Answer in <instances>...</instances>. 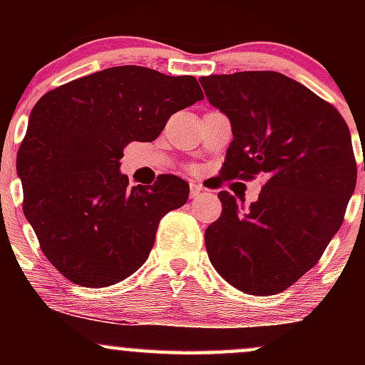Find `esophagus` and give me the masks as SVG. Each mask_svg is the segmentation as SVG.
I'll return each mask as SVG.
<instances>
[{"mask_svg": "<svg viewBox=\"0 0 365 365\" xmlns=\"http://www.w3.org/2000/svg\"><path fill=\"white\" fill-rule=\"evenodd\" d=\"M200 192H202V185H199V183L192 182L190 183V195H192V199H194V197H197V195H200Z\"/></svg>", "mask_w": 365, "mask_h": 365, "instance_id": "1", "label": "esophagus"}]
</instances>
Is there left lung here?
<instances>
[{"mask_svg":"<svg viewBox=\"0 0 365 365\" xmlns=\"http://www.w3.org/2000/svg\"><path fill=\"white\" fill-rule=\"evenodd\" d=\"M199 81L232 121L223 180L264 182L245 211L230 192L217 194L221 216L204 235L209 259L238 290L274 295L316 266L340 230L357 183L350 130L333 104L283 73Z\"/></svg>","mask_w":365,"mask_h":365,"instance_id":"1","label":"left lung"}]
</instances>
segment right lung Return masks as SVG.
<instances>
[{
  "mask_svg": "<svg viewBox=\"0 0 365 365\" xmlns=\"http://www.w3.org/2000/svg\"><path fill=\"white\" fill-rule=\"evenodd\" d=\"M192 75L113 66L46 92L16 154L24 215L66 279L103 288L149 257L161 217L187 202L188 183L159 175L130 187L123 148L153 142L173 113L202 101Z\"/></svg>",
  "mask_w": 365,
  "mask_h": 365,
  "instance_id": "obj_1",
  "label": "right lung"
}]
</instances>
